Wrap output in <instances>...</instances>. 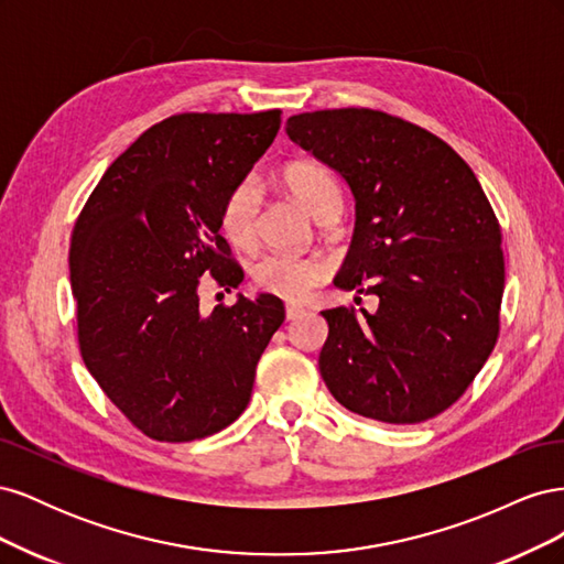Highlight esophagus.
<instances>
[{
	"label": "esophagus",
	"mask_w": 564,
	"mask_h": 564,
	"mask_svg": "<svg viewBox=\"0 0 564 564\" xmlns=\"http://www.w3.org/2000/svg\"><path fill=\"white\" fill-rule=\"evenodd\" d=\"M303 315V308L296 303H286V319H296Z\"/></svg>",
	"instance_id": "obj_1"
}]
</instances>
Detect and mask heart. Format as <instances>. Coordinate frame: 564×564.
I'll use <instances>...</instances> for the list:
<instances>
[{"label":"heart","mask_w":564,"mask_h":564,"mask_svg":"<svg viewBox=\"0 0 564 564\" xmlns=\"http://www.w3.org/2000/svg\"><path fill=\"white\" fill-rule=\"evenodd\" d=\"M282 181L289 187V193L296 197V202L313 218L324 220L340 212L338 185L327 169H322L319 164H289ZM220 224H224L230 242L237 247L253 245L256 230H259V195H256V187L249 181L232 187V193L224 204ZM324 275H327V265L322 261L294 253H265L253 265V282L263 292L292 301L303 299L315 284L324 280Z\"/></svg>","instance_id":"obj_1"}]
</instances>
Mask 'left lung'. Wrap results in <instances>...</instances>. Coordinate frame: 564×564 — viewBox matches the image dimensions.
Listing matches in <instances>:
<instances>
[{"label": "left lung", "instance_id": "8db88e82", "mask_svg": "<svg viewBox=\"0 0 564 564\" xmlns=\"http://www.w3.org/2000/svg\"><path fill=\"white\" fill-rule=\"evenodd\" d=\"M286 135L346 181L355 232L334 284L377 313L324 311L319 373L350 412L421 423L445 412L499 336L501 228L473 169L431 131L379 110L286 119Z\"/></svg>", "mask_w": 564, "mask_h": 564}]
</instances>
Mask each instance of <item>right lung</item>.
<instances>
[{
	"mask_svg": "<svg viewBox=\"0 0 564 564\" xmlns=\"http://www.w3.org/2000/svg\"><path fill=\"white\" fill-rule=\"evenodd\" d=\"M280 122V110L169 117L108 166L77 218L70 284L82 360L152 440H199L240 416L284 322L272 294H237L209 315L197 296L204 272L228 292L245 280L220 214Z\"/></svg>",
	"mask_w": 564,
	"mask_h": 564,
	"instance_id": "obj_1",
	"label": "right lung"
}]
</instances>
